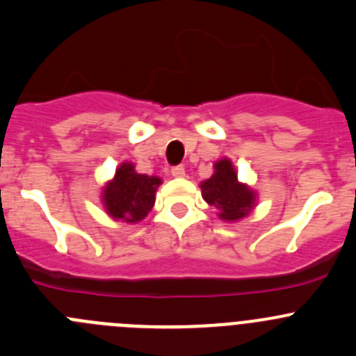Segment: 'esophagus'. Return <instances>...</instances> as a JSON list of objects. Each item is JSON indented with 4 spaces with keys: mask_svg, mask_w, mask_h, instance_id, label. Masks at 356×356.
Instances as JSON below:
<instances>
[{
    "mask_svg": "<svg viewBox=\"0 0 356 356\" xmlns=\"http://www.w3.org/2000/svg\"><path fill=\"white\" fill-rule=\"evenodd\" d=\"M170 174L174 175V177H184V175H186V168L182 167V165H175V167H172Z\"/></svg>",
    "mask_w": 356,
    "mask_h": 356,
    "instance_id": "esophagus-1",
    "label": "esophagus"
}]
</instances>
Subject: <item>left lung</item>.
I'll return each mask as SVG.
<instances>
[{
  "mask_svg": "<svg viewBox=\"0 0 356 356\" xmlns=\"http://www.w3.org/2000/svg\"><path fill=\"white\" fill-rule=\"evenodd\" d=\"M216 172L210 179L202 182V193L207 203L219 209L217 216L222 220L233 222L241 219L254 207V193L236 179L233 165L227 158L213 165Z\"/></svg>",
  "mask_w": 356,
  "mask_h": 356,
  "instance_id": "8db88e82",
  "label": "left lung"
}]
</instances>
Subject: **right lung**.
<instances>
[{
  "label": "right lung",
  "mask_w": 356,
  "mask_h": 356,
  "mask_svg": "<svg viewBox=\"0 0 356 356\" xmlns=\"http://www.w3.org/2000/svg\"><path fill=\"white\" fill-rule=\"evenodd\" d=\"M160 184L158 177L137 174L132 163H123L102 193L106 212L113 219L139 222L154 205V193Z\"/></svg>",
  "instance_id": "add662e5"
}]
</instances>
